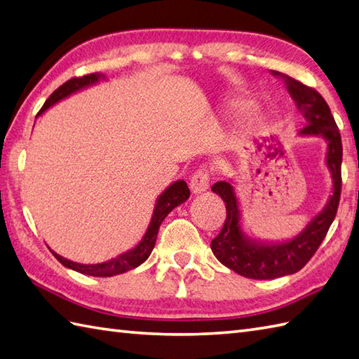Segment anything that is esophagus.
<instances>
[{"label": "esophagus", "mask_w": 359, "mask_h": 359, "mask_svg": "<svg viewBox=\"0 0 359 359\" xmlns=\"http://www.w3.org/2000/svg\"><path fill=\"white\" fill-rule=\"evenodd\" d=\"M210 187V175L205 170H199L193 174L191 180H189V188L194 194L205 193Z\"/></svg>", "instance_id": "obj_1"}]
</instances>
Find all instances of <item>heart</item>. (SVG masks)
Wrapping results in <instances>:
<instances>
[{"mask_svg":"<svg viewBox=\"0 0 359 359\" xmlns=\"http://www.w3.org/2000/svg\"><path fill=\"white\" fill-rule=\"evenodd\" d=\"M245 109H247V104L245 103L236 102V103H233L230 106V111H228V114H230V116H238V114H242ZM262 121H264V116H262L261 112L255 111V112L250 114V126L251 128H257L259 125L262 123Z\"/></svg>","mask_w":359,"mask_h":359,"instance_id":"b5f03b06","label":"heart"}]
</instances>
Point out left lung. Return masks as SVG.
I'll list each match as a JSON object with an SVG mask.
<instances>
[{
    "mask_svg": "<svg viewBox=\"0 0 359 359\" xmlns=\"http://www.w3.org/2000/svg\"><path fill=\"white\" fill-rule=\"evenodd\" d=\"M271 74L284 80L297 111L306 118L304 128L299 129L297 134L302 137H321L327 143L325 166L330 171L332 194L321 212H318L293 239L285 242H261L250 238L243 231L242 212L234 180H220L211 187V191L222 197L226 207V219L222 231L211 241L212 253L219 259V262L250 279H274L299 271L324 241L337 216L341 196L342 143L329 104L315 89L280 72L271 71Z\"/></svg>",
    "mask_w": 359,
    "mask_h": 359,
    "instance_id": "left-lung-1",
    "label": "left lung"
}]
</instances>
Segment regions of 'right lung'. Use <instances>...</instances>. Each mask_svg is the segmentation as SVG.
<instances>
[{
    "label": "right lung",
    "mask_w": 359,
    "mask_h": 359,
    "mask_svg": "<svg viewBox=\"0 0 359 359\" xmlns=\"http://www.w3.org/2000/svg\"><path fill=\"white\" fill-rule=\"evenodd\" d=\"M104 80H106V77L102 74H89V75H85V77L72 79L69 81H66L65 85L60 86L55 93H53L48 98V100H46L40 112L36 114V117L41 116V114H44L50 108V106H53L55 103L65 100V98L71 97L75 93H79V90H83L89 86H94V85H97V83L104 81ZM188 197H189V188L187 185V182L185 180L172 182V184L157 197L156 207H154V211H152V216L149 220V225L147 228V231H144L143 238L140 239V242L137 243L135 247H133L131 250L125 251V253L118 255L117 257L109 259V261H104L100 264H80V262H74V261H69V259L60 256L58 253H55V251L50 248L49 250L52 251V255L57 257V261L62 262L66 269L79 271L81 274H88V276L109 278V276H116V274L126 273L129 270L137 269V266L147 261L151 255L152 248H154V245H156L160 224L163 222V219L170 215V212L175 207H179V205L184 203Z\"/></svg>",
    "instance_id": "obj_1"
}]
</instances>
